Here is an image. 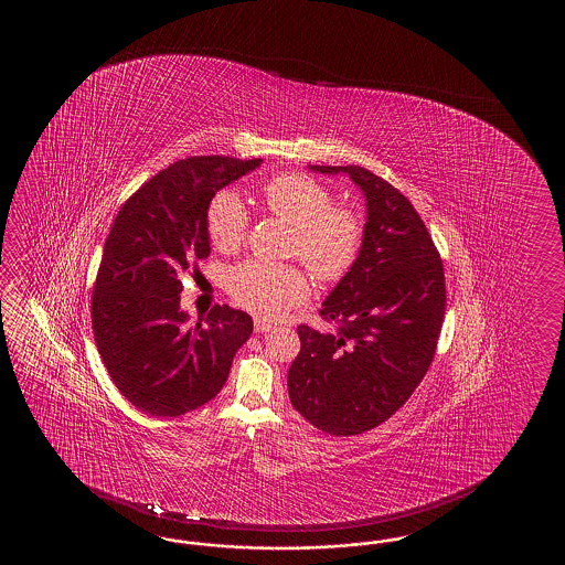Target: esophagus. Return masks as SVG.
<instances>
[{
    "mask_svg": "<svg viewBox=\"0 0 565 565\" xmlns=\"http://www.w3.org/2000/svg\"><path fill=\"white\" fill-rule=\"evenodd\" d=\"M254 329H256V333H268V331L275 329V324L270 323V321H266V319L256 317V319H254Z\"/></svg>",
    "mask_w": 565,
    "mask_h": 565,
    "instance_id": "34e87169",
    "label": "esophagus"
}]
</instances>
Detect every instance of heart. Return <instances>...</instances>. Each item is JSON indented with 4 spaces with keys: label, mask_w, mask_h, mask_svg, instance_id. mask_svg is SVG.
<instances>
[{
    "label": "heart",
    "mask_w": 565,
    "mask_h": 565,
    "mask_svg": "<svg viewBox=\"0 0 565 565\" xmlns=\"http://www.w3.org/2000/svg\"><path fill=\"white\" fill-rule=\"evenodd\" d=\"M263 205L270 214L295 228L290 254L299 256L315 277L335 282L355 265L363 244V222L349 210L335 205V198L323 183L299 173H285L266 181L260 190ZM250 216L234 190L217 192L205 212V226L220 250L238 248ZM230 295L265 319H278L309 295V282L299 266L268 265L248 260L228 277Z\"/></svg>",
    "instance_id": "1"
}]
</instances>
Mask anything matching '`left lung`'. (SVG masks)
Masks as SVG:
<instances>
[{"label": "left lung", "mask_w": 565, "mask_h": 565, "mask_svg": "<svg viewBox=\"0 0 565 565\" xmlns=\"http://www.w3.org/2000/svg\"><path fill=\"white\" fill-rule=\"evenodd\" d=\"M348 173L367 220L353 268L324 299L335 333L300 324L288 370L290 404L333 436L367 433L402 408L434 360L446 309L445 268L408 198L360 166H309Z\"/></svg>", "instance_id": "left-lung-1"}]
</instances>
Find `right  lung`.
Returning a JSON list of instances; mask_svg holds the SVG:
<instances>
[{
	"instance_id": "add662e5",
	"label": "right lung",
	"mask_w": 565,
	"mask_h": 565,
	"mask_svg": "<svg viewBox=\"0 0 565 565\" xmlns=\"http://www.w3.org/2000/svg\"><path fill=\"white\" fill-rule=\"evenodd\" d=\"M260 163L180 159L132 193L108 232L90 302L96 348L113 384L149 416L175 418L216 397L253 333L250 315L228 305L190 327L180 292L183 273L210 254V200Z\"/></svg>"
}]
</instances>
